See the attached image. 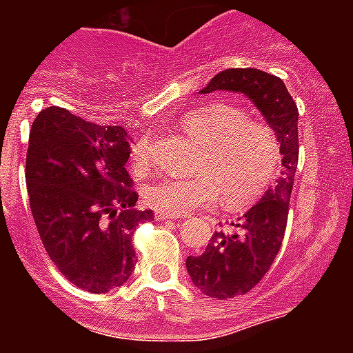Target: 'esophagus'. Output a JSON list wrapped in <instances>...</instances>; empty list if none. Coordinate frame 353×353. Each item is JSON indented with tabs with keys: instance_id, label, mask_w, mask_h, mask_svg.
<instances>
[{
	"instance_id": "esophagus-1",
	"label": "esophagus",
	"mask_w": 353,
	"mask_h": 353,
	"mask_svg": "<svg viewBox=\"0 0 353 353\" xmlns=\"http://www.w3.org/2000/svg\"><path fill=\"white\" fill-rule=\"evenodd\" d=\"M155 220H159V221H174V220H177V216L165 214V212H155Z\"/></svg>"
}]
</instances>
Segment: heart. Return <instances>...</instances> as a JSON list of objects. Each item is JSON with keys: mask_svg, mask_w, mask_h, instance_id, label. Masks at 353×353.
<instances>
[{"mask_svg": "<svg viewBox=\"0 0 353 353\" xmlns=\"http://www.w3.org/2000/svg\"><path fill=\"white\" fill-rule=\"evenodd\" d=\"M181 130L203 146L192 179L159 177L144 187L146 203L157 212L185 214L220 201L227 210H245L268 192L279 176L280 143L273 126L247 119L234 104H205L181 119ZM133 165L144 170L150 143L135 144Z\"/></svg>", "mask_w": 353, "mask_h": 353, "instance_id": "heart-1", "label": "heart"}]
</instances>
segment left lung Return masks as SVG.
<instances>
[{"mask_svg": "<svg viewBox=\"0 0 353 353\" xmlns=\"http://www.w3.org/2000/svg\"><path fill=\"white\" fill-rule=\"evenodd\" d=\"M232 91L256 106L280 143L276 185L247 210L231 232H214L203 254L187 258V271L201 293L218 301L251 291L273 265L284 240L290 196L299 163V110L279 77L260 69H225L199 93Z\"/></svg>", "mask_w": 353, "mask_h": 353, "instance_id": "obj_1", "label": "left lung"}]
</instances>
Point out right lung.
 <instances>
[{
    "label": "right lung",
    "mask_w": 353,
    "mask_h": 353,
    "mask_svg": "<svg viewBox=\"0 0 353 353\" xmlns=\"http://www.w3.org/2000/svg\"><path fill=\"white\" fill-rule=\"evenodd\" d=\"M132 154L122 126H99L63 108L38 113L29 133L25 181L47 254L80 290L108 293L135 269L133 231L154 220L133 209L126 172Z\"/></svg>",
    "instance_id": "1"
}]
</instances>
